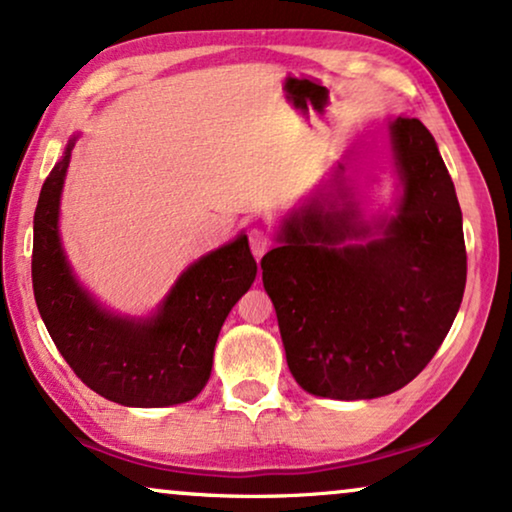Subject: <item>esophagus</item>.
<instances>
[{"instance_id": "34e87169", "label": "esophagus", "mask_w": 512, "mask_h": 512, "mask_svg": "<svg viewBox=\"0 0 512 512\" xmlns=\"http://www.w3.org/2000/svg\"><path fill=\"white\" fill-rule=\"evenodd\" d=\"M270 244H272L270 232L261 228V225H256V228L249 230V247H251V254L256 258H261L265 251L270 249Z\"/></svg>"}]
</instances>
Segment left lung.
<instances>
[{"label":"left lung","instance_id":"1","mask_svg":"<svg viewBox=\"0 0 512 512\" xmlns=\"http://www.w3.org/2000/svg\"><path fill=\"white\" fill-rule=\"evenodd\" d=\"M390 134L404 192L397 214L378 223L381 235L366 239L371 228L353 202L315 199L284 221L282 247L261 261L289 371L331 400H371L414 381L466 289L461 207L435 138L407 117Z\"/></svg>","mask_w":512,"mask_h":512}]
</instances>
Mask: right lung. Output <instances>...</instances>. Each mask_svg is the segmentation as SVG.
Instances as JSON below:
<instances>
[{"mask_svg": "<svg viewBox=\"0 0 512 512\" xmlns=\"http://www.w3.org/2000/svg\"><path fill=\"white\" fill-rule=\"evenodd\" d=\"M46 176L35 209L32 289L58 353L94 393L124 407H169L207 386L225 317L256 280L247 235L211 251L178 277L150 320L105 313L72 277L58 237L70 150Z\"/></svg>", "mask_w": 512, "mask_h": 512, "instance_id": "obj_1", "label": "right lung"}]
</instances>
